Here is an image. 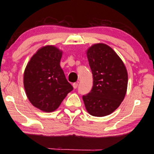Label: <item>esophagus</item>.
I'll return each instance as SVG.
<instances>
[{
    "label": "esophagus",
    "instance_id": "1",
    "mask_svg": "<svg viewBox=\"0 0 154 154\" xmlns=\"http://www.w3.org/2000/svg\"><path fill=\"white\" fill-rule=\"evenodd\" d=\"M78 86V83H74L73 84H72V87H73L74 89H76Z\"/></svg>",
    "mask_w": 154,
    "mask_h": 154
}]
</instances>
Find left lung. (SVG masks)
<instances>
[{"label":"left lung","mask_w":154,"mask_h":154,"mask_svg":"<svg viewBox=\"0 0 154 154\" xmlns=\"http://www.w3.org/2000/svg\"><path fill=\"white\" fill-rule=\"evenodd\" d=\"M93 75L92 89L83 100L91 116L103 117L118 108L126 95L128 72L121 58L104 43L94 44L87 50Z\"/></svg>","instance_id":"8db88e82"}]
</instances>
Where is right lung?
Here are the masks:
<instances>
[{"mask_svg":"<svg viewBox=\"0 0 154 154\" xmlns=\"http://www.w3.org/2000/svg\"><path fill=\"white\" fill-rule=\"evenodd\" d=\"M62 51L53 45L40 48L26 67L24 86L31 104L40 110L52 112L73 90L60 62Z\"/></svg>","mask_w":154,"mask_h":154,"instance_id":"add662e5","label":"right lung"}]
</instances>
